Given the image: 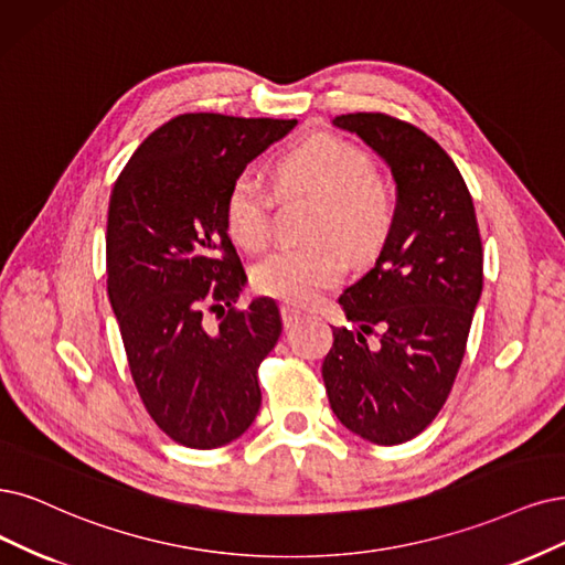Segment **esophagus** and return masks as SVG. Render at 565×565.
<instances>
[{
    "instance_id": "esophagus-1",
    "label": "esophagus",
    "mask_w": 565,
    "mask_h": 565,
    "mask_svg": "<svg viewBox=\"0 0 565 565\" xmlns=\"http://www.w3.org/2000/svg\"><path fill=\"white\" fill-rule=\"evenodd\" d=\"M281 319H284L286 328H294L302 319V311L296 309V307H290V305H284L281 307Z\"/></svg>"
}]
</instances>
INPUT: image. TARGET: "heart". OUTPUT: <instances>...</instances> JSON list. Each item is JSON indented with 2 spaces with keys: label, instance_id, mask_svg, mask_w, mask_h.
Instances as JSON below:
<instances>
[{
  "label": "heart",
  "instance_id": "1",
  "mask_svg": "<svg viewBox=\"0 0 565 565\" xmlns=\"http://www.w3.org/2000/svg\"><path fill=\"white\" fill-rule=\"evenodd\" d=\"M281 193L319 195L309 244L281 246L254 267V288L267 298L307 305L323 288L335 286L347 271V255L365 260L377 254L393 225L388 183L372 172V160L340 137L319 135L286 153L277 167ZM269 188L242 172L225 200L227 233L246 250H260L271 237ZM345 247L342 249L339 244Z\"/></svg>",
  "mask_w": 565,
  "mask_h": 565
}]
</instances>
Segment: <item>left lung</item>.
I'll list each match as a JSON object with an SVG mask.
<instances>
[{
	"label": "left lung",
	"mask_w": 565,
	"mask_h": 565,
	"mask_svg": "<svg viewBox=\"0 0 565 565\" xmlns=\"http://www.w3.org/2000/svg\"><path fill=\"white\" fill-rule=\"evenodd\" d=\"M332 125L384 158L398 202L377 263L340 296L359 328H332L321 374L338 419L391 447L419 435L447 403L482 296V239L468 185L435 139L386 114ZM374 327L383 335L370 348Z\"/></svg>",
	"instance_id": "8db88e82"
}]
</instances>
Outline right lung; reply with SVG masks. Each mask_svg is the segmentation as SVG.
Returning <instances> with one entry per match:
<instances>
[{
	"label": "right lung",
	"instance_id": "add662e5",
	"mask_svg": "<svg viewBox=\"0 0 565 565\" xmlns=\"http://www.w3.org/2000/svg\"><path fill=\"white\" fill-rule=\"evenodd\" d=\"M298 120L181 114L141 141L114 183L107 290L139 398L158 428L216 449L254 424L258 367L281 335L275 300L237 309L230 185ZM220 317L209 329L203 311Z\"/></svg>",
	"mask_w": 565,
	"mask_h": 565
}]
</instances>
